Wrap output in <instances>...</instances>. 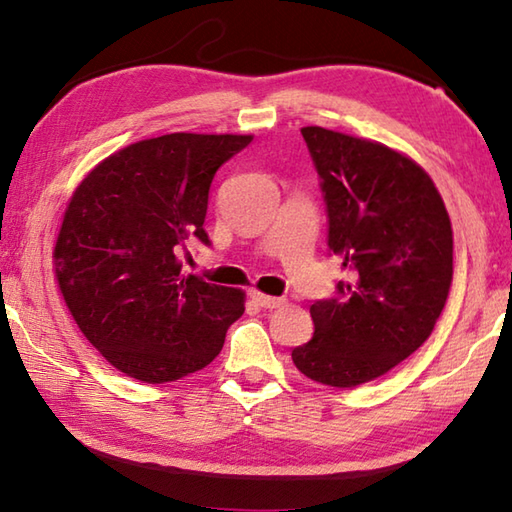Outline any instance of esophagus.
<instances>
[{"instance_id":"34e87169","label":"esophagus","mask_w":512,"mask_h":512,"mask_svg":"<svg viewBox=\"0 0 512 512\" xmlns=\"http://www.w3.org/2000/svg\"><path fill=\"white\" fill-rule=\"evenodd\" d=\"M250 297H253V302L257 306H262V308H279V306L286 304L284 297H270V295H264V293H257V290H253Z\"/></svg>"}]
</instances>
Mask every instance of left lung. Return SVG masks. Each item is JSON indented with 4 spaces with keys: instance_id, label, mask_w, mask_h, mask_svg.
Here are the masks:
<instances>
[{
    "instance_id": "left-lung-1",
    "label": "left lung",
    "mask_w": 512,
    "mask_h": 512,
    "mask_svg": "<svg viewBox=\"0 0 512 512\" xmlns=\"http://www.w3.org/2000/svg\"><path fill=\"white\" fill-rule=\"evenodd\" d=\"M322 186L337 295L310 306L315 333L293 350L313 382L353 388L404 362L433 333L453 282V228L433 179L379 142L302 128Z\"/></svg>"
}]
</instances>
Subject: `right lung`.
I'll list each match as a JSON object with an SVG mask.
<instances>
[{"mask_svg":"<svg viewBox=\"0 0 512 512\" xmlns=\"http://www.w3.org/2000/svg\"><path fill=\"white\" fill-rule=\"evenodd\" d=\"M253 135L170 133L97 164L70 197L55 275L84 337L124 375L164 384L219 355L244 315L239 288L184 275L188 242L210 246L208 190Z\"/></svg>","mask_w":512,"mask_h":512,"instance_id":"right-lung-1","label":"right lung"}]
</instances>
